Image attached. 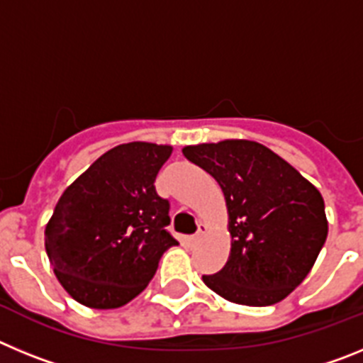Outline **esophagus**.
I'll return each mask as SVG.
<instances>
[{
	"mask_svg": "<svg viewBox=\"0 0 363 363\" xmlns=\"http://www.w3.org/2000/svg\"><path fill=\"white\" fill-rule=\"evenodd\" d=\"M205 234H207V225H205V223H200V225H198V233L194 234V236H192V243H198L200 242L201 238H203Z\"/></svg>",
	"mask_w": 363,
	"mask_h": 363,
	"instance_id": "esophagus-1",
	"label": "esophagus"
}]
</instances>
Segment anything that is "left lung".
Wrapping results in <instances>:
<instances>
[{
    "label": "left lung",
    "instance_id": "8db88e82",
    "mask_svg": "<svg viewBox=\"0 0 363 363\" xmlns=\"http://www.w3.org/2000/svg\"><path fill=\"white\" fill-rule=\"evenodd\" d=\"M209 172L227 205L230 252L203 284L249 307L278 303L306 280L327 238L320 191L291 163L251 140L184 147Z\"/></svg>",
    "mask_w": 363,
    "mask_h": 363
}]
</instances>
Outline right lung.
Masks as SVG:
<instances>
[{"label": "right lung", "mask_w": 363, "mask_h": 363, "mask_svg": "<svg viewBox=\"0 0 363 363\" xmlns=\"http://www.w3.org/2000/svg\"><path fill=\"white\" fill-rule=\"evenodd\" d=\"M171 145L121 143L101 154L63 191L45 227L57 281L91 309H118L149 285L163 252L169 201L154 182Z\"/></svg>", "instance_id": "1"}]
</instances>
